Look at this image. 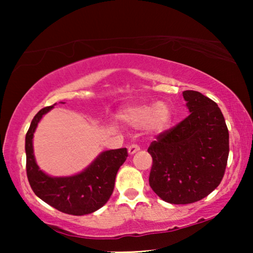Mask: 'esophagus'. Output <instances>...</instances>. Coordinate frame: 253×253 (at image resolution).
<instances>
[{"label": "esophagus", "instance_id": "obj_1", "mask_svg": "<svg viewBox=\"0 0 253 253\" xmlns=\"http://www.w3.org/2000/svg\"><path fill=\"white\" fill-rule=\"evenodd\" d=\"M139 150H140V148H139V146H138V145L132 144V145H130L129 147H127V153H129L130 155H132Z\"/></svg>", "mask_w": 253, "mask_h": 253}]
</instances>
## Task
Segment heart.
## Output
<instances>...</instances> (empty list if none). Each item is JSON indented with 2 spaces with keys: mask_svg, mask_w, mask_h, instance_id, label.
<instances>
[{
  "mask_svg": "<svg viewBox=\"0 0 253 253\" xmlns=\"http://www.w3.org/2000/svg\"><path fill=\"white\" fill-rule=\"evenodd\" d=\"M122 123L131 127H145L153 132H162L171 122V112L164 102L129 106L119 114Z\"/></svg>",
  "mask_w": 253,
  "mask_h": 253,
  "instance_id": "obj_1",
  "label": "heart"
}]
</instances>
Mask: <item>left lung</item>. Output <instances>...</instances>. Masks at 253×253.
Listing matches in <instances>:
<instances>
[{
	"label": "left lung",
	"mask_w": 253,
	"mask_h": 253,
	"mask_svg": "<svg viewBox=\"0 0 253 253\" xmlns=\"http://www.w3.org/2000/svg\"><path fill=\"white\" fill-rule=\"evenodd\" d=\"M189 116L159 134L148 147L150 185L165 202L191 204L217 188L229 155V132L219 106L197 91H184Z\"/></svg>",
	"instance_id": "obj_1"
}]
</instances>
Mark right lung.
<instances>
[{"mask_svg":"<svg viewBox=\"0 0 253 253\" xmlns=\"http://www.w3.org/2000/svg\"><path fill=\"white\" fill-rule=\"evenodd\" d=\"M54 106L38 112L25 137L26 172L33 192L60 212L71 215L91 214L105 205L112 196L116 174L126 160V148L101 152L84 170L71 176H50L37 165L33 137L38 123Z\"/></svg>","mask_w":253,"mask_h":253,"instance_id":"1","label":"right lung"}]
</instances>
